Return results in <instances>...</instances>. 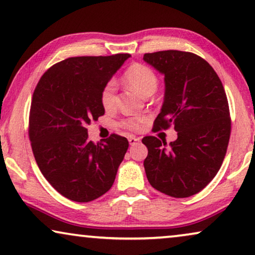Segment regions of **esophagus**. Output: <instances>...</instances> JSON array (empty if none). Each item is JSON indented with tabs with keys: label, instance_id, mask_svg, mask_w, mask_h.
Segmentation results:
<instances>
[{
	"label": "esophagus",
	"instance_id": "obj_1",
	"mask_svg": "<svg viewBox=\"0 0 255 255\" xmlns=\"http://www.w3.org/2000/svg\"><path fill=\"white\" fill-rule=\"evenodd\" d=\"M139 141H140V139L137 137H133V135H130V137H128V142H130V145H134Z\"/></svg>",
	"mask_w": 255,
	"mask_h": 255
}]
</instances>
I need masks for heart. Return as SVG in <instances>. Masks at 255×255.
<instances>
[{
	"instance_id": "b5f03b06",
	"label": "heart",
	"mask_w": 255,
	"mask_h": 255,
	"mask_svg": "<svg viewBox=\"0 0 255 255\" xmlns=\"http://www.w3.org/2000/svg\"><path fill=\"white\" fill-rule=\"evenodd\" d=\"M124 81L144 96L151 95L158 87V78L155 73L148 66L142 64L131 65L124 73ZM116 90L117 87L114 81H109L104 85L101 92V103L104 109L110 110L116 106ZM146 122V117H128L121 122V127L138 132L144 128Z\"/></svg>"
}]
</instances>
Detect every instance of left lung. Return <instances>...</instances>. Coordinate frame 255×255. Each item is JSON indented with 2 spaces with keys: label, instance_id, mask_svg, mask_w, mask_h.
Masks as SVG:
<instances>
[{
  "label": "left lung",
  "instance_id": "obj_1",
  "mask_svg": "<svg viewBox=\"0 0 255 255\" xmlns=\"http://www.w3.org/2000/svg\"><path fill=\"white\" fill-rule=\"evenodd\" d=\"M144 60L165 75V99L153 130L174 127L177 132L168 147L154 135L142 138L146 176L168 196H193L216 176L228 149L231 118L224 87L209 62L190 52L145 53Z\"/></svg>",
  "mask_w": 255,
  "mask_h": 255
}]
</instances>
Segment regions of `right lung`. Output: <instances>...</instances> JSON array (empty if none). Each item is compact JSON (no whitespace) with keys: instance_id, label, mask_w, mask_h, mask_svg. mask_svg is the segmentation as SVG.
Returning <instances> with one entry per match:
<instances>
[{"instance_id":"1","label":"right lung","mask_w":255,"mask_h":255,"mask_svg":"<svg viewBox=\"0 0 255 255\" xmlns=\"http://www.w3.org/2000/svg\"><path fill=\"white\" fill-rule=\"evenodd\" d=\"M128 57L65 59L37 83L29 116L31 147L45 179L68 200H96L116 179L128 139L113 133L94 144L87 127L104 115L101 92Z\"/></svg>"}]
</instances>
